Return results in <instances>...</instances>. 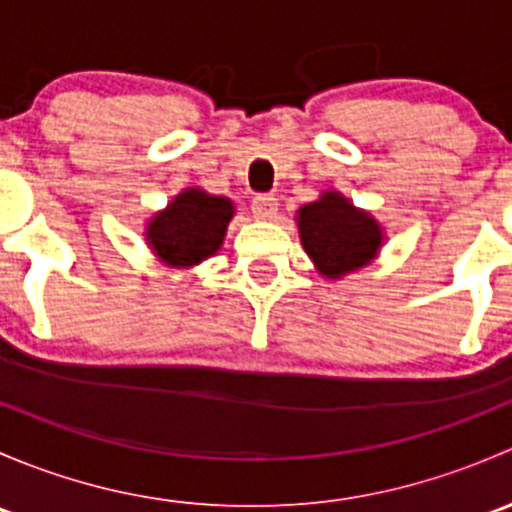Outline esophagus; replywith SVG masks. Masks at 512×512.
Wrapping results in <instances>:
<instances>
[{"instance_id": "esophagus-1", "label": "esophagus", "mask_w": 512, "mask_h": 512, "mask_svg": "<svg viewBox=\"0 0 512 512\" xmlns=\"http://www.w3.org/2000/svg\"><path fill=\"white\" fill-rule=\"evenodd\" d=\"M252 215L260 220H272L277 215V198L275 195H255L252 198Z\"/></svg>"}]
</instances>
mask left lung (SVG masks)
Masks as SVG:
<instances>
[{
	"label": "left lung",
	"instance_id": "obj_1",
	"mask_svg": "<svg viewBox=\"0 0 512 512\" xmlns=\"http://www.w3.org/2000/svg\"><path fill=\"white\" fill-rule=\"evenodd\" d=\"M299 237L317 270L327 277L364 267L381 245V230L371 215L356 210L339 193H327L299 210Z\"/></svg>",
	"mask_w": 512,
	"mask_h": 512
}]
</instances>
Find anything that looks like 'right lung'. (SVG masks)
Segmentation results:
<instances>
[{
    "mask_svg": "<svg viewBox=\"0 0 512 512\" xmlns=\"http://www.w3.org/2000/svg\"><path fill=\"white\" fill-rule=\"evenodd\" d=\"M232 203L203 190H185L148 227V240L168 265L188 267L220 250Z\"/></svg>",
    "mask_w": 512,
    "mask_h": 512,
    "instance_id": "right-lung-1",
    "label": "right lung"
}]
</instances>
